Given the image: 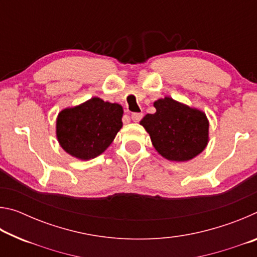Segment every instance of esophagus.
<instances>
[{
  "mask_svg": "<svg viewBox=\"0 0 257 257\" xmlns=\"http://www.w3.org/2000/svg\"><path fill=\"white\" fill-rule=\"evenodd\" d=\"M143 118V113H133L132 114V120L134 122H139Z\"/></svg>",
  "mask_w": 257,
  "mask_h": 257,
  "instance_id": "34e87169",
  "label": "esophagus"
}]
</instances>
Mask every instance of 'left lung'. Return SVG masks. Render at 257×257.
<instances>
[{
	"mask_svg": "<svg viewBox=\"0 0 257 257\" xmlns=\"http://www.w3.org/2000/svg\"><path fill=\"white\" fill-rule=\"evenodd\" d=\"M154 107V114H146L139 123L159 154L169 161L186 162L205 150L210 127L205 113L169 96L155 101Z\"/></svg>",
	"mask_w": 257,
	"mask_h": 257,
	"instance_id": "8db88e82",
	"label": "left lung"
}]
</instances>
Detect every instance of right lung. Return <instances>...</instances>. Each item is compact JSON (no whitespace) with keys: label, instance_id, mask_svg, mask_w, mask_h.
Listing matches in <instances>:
<instances>
[{"label":"right lung","instance_id":"right-lung-1","mask_svg":"<svg viewBox=\"0 0 257 257\" xmlns=\"http://www.w3.org/2000/svg\"><path fill=\"white\" fill-rule=\"evenodd\" d=\"M123 108L118 103L99 97L73 107L63 108L56 118V138L60 146L78 160L101 155L122 128Z\"/></svg>","mask_w":257,"mask_h":257}]
</instances>
